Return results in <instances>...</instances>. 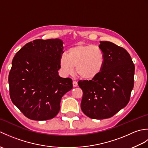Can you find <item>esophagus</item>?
<instances>
[{
  "label": "esophagus",
  "mask_w": 148,
  "mask_h": 148,
  "mask_svg": "<svg viewBox=\"0 0 148 148\" xmlns=\"http://www.w3.org/2000/svg\"><path fill=\"white\" fill-rule=\"evenodd\" d=\"M72 84H73L74 87H76V86H77V82L76 81H72Z\"/></svg>",
  "instance_id": "obj_1"
}]
</instances>
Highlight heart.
Returning a JSON list of instances; mask_svg holds the SVG:
<instances>
[{"label":"heart","mask_w":148,"mask_h":148,"mask_svg":"<svg viewBox=\"0 0 148 148\" xmlns=\"http://www.w3.org/2000/svg\"><path fill=\"white\" fill-rule=\"evenodd\" d=\"M105 54L102 49L92 45L79 44L63 53L60 66L63 73L71 75L76 67V74L85 79H92L101 73L105 64Z\"/></svg>","instance_id":"1"}]
</instances>
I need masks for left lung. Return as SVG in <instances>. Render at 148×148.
Returning a JSON list of instances; mask_svg holds the SVG:
<instances>
[{"instance_id":"obj_1","label":"left lung","mask_w":148,"mask_h":148,"mask_svg":"<svg viewBox=\"0 0 148 148\" xmlns=\"http://www.w3.org/2000/svg\"><path fill=\"white\" fill-rule=\"evenodd\" d=\"M105 64L98 76L78 81L83 91L81 108L92 119L109 118L126 106L134 88L135 66L126 49L109 41H100Z\"/></svg>"}]
</instances>
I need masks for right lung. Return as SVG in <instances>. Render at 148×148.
I'll return each instance as SVG.
<instances>
[{
  "instance_id": "1",
  "label": "right lung",
  "mask_w": 148,
  "mask_h": 148,
  "mask_svg": "<svg viewBox=\"0 0 148 148\" xmlns=\"http://www.w3.org/2000/svg\"><path fill=\"white\" fill-rule=\"evenodd\" d=\"M60 39H36L15 55L8 81L12 103L32 120L53 118L60 109L65 93L72 88V80L58 75L64 53Z\"/></svg>"
}]
</instances>
